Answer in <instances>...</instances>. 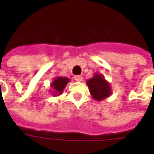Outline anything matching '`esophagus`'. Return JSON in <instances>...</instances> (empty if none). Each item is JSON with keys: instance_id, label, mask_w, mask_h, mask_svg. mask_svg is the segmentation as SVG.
Returning a JSON list of instances; mask_svg holds the SVG:
<instances>
[{"instance_id": "1", "label": "esophagus", "mask_w": 154, "mask_h": 154, "mask_svg": "<svg viewBox=\"0 0 154 154\" xmlns=\"http://www.w3.org/2000/svg\"><path fill=\"white\" fill-rule=\"evenodd\" d=\"M74 80H76V81H82L83 77H82L81 75H75V76H74Z\"/></svg>"}]
</instances>
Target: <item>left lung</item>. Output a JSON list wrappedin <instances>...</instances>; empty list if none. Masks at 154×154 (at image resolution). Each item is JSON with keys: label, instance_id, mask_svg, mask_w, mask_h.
I'll return each instance as SVG.
<instances>
[{"label": "left lung", "instance_id": "obj_1", "mask_svg": "<svg viewBox=\"0 0 154 154\" xmlns=\"http://www.w3.org/2000/svg\"><path fill=\"white\" fill-rule=\"evenodd\" d=\"M86 85L94 100L102 101L112 94L110 84L100 73H95L92 78L86 80Z\"/></svg>", "mask_w": 154, "mask_h": 154}]
</instances>
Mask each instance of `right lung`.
<instances>
[{
	"label": "right lung",
	"instance_id": "right-lung-1",
	"mask_svg": "<svg viewBox=\"0 0 154 154\" xmlns=\"http://www.w3.org/2000/svg\"><path fill=\"white\" fill-rule=\"evenodd\" d=\"M70 81V80L67 78V77H62V76H58L54 78L53 81L51 82V92L52 93L53 96H59L61 95L64 88L66 87L67 84Z\"/></svg>",
	"mask_w": 154,
	"mask_h": 154
}]
</instances>
